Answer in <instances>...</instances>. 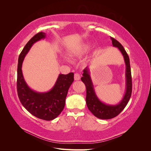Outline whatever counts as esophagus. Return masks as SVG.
<instances>
[{"mask_svg":"<svg viewBox=\"0 0 151 151\" xmlns=\"http://www.w3.org/2000/svg\"><path fill=\"white\" fill-rule=\"evenodd\" d=\"M81 79V76L78 73H76L74 74V80L75 81H79Z\"/></svg>","mask_w":151,"mask_h":151,"instance_id":"esophagus-1","label":"esophagus"}]
</instances>
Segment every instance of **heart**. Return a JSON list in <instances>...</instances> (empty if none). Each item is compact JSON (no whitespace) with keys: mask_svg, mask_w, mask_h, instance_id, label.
<instances>
[{"mask_svg":"<svg viewBox=\"0 0 151 151\" xmlns=\"http://www.w3.org/2000/svg\"><path fill=\"white\" fill-rule=\"evenodd\" d=\"M90 47H91V45L89 43H84L82 45L81 47H79V48H77L76 50H74V51L71 53L70 56L72 58L83 56L86 53H88V52L90 49Z\"/></svg>","mask_w":151,"mask_h":151,"instance_id":"1","label":"heart"}]
</instances>
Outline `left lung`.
I'll list each match as a JSON object with an SVG mask.
<instances>
[{
	"label": "left lung",
	"instance_id": "obj_1",
	"mask_svg": "<svg viewBox=\"0 0 151 151\" xmlns=\"http://www.w3.org/2000/svg\"><path fill=\"white\" fill-rule=\"evenodd\" d=\"M112 45L114 47H116L123 55V58L126 65L125 70V78H126V90L125 93L123 96L121 101L115 105L107 104L101 102L96 94L94 89L93 82L91 81L89 74V70L88 67H86L83 70V77H81V81L84 83L86 88V104L89 111L93 115L100 119L108 120L111 119L123 111L126 105L129 102L131 97L132 91V76L131 69L130 65V60L128 54L127 53L124 48L118 41L111 37Z\"/></svg>",
	"mask_w": 151,
	"mask_h": 151
}]
</instances>
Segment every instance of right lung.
<instances>
[{"instance_id": "obj_1", "label": "right lung", "mask_w": 151, "mask_h": 151, "mask_svg": "<svg viewBox=\"0 0 151 151\" xmlns=\"http://www.w3.org/2000/svg\"><path fill=\"white\" fill-rule=\"evenodd\" d=\"M45 37L46 34L43 32L35 35L20 53L17 65V91L21 104L27 110L40 119L50 121L57 118L62 111L68 89L74 79L72 72L66 75L59 74L53 88L46 93L36 92L26 84L22 72L24 58L33 45Z\"/></svg>"}]
</instances>
